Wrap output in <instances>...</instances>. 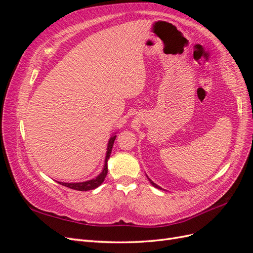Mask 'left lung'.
<instances>
[{
  "instance_id": "left-lung-1",
  "label": "left lung",
  "mask_w": 253,
  "mask_h": 253,
  "mask_svg": "<svg viewBox=\"0 0 253 253\" xmlns=\"http://www.w3.org/2000/svg\"><path fill=\"white\" fill-rule=\"evenodd\" d=\"M147 177H148V176H147ZM148 179H149V180H150V182L152 183V186H154L155 188H157V189H160V190H162V188H160L159 186H157V185H156V183H154V182H153V181H152V180H151V179H150L149 177H148Z\"/></svg>"
}]
</instances>
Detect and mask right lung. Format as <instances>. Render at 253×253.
<instances>
[{"instance_id":"obj_1","label":"right lung","mask_w":253,"mask_h":253,"mask_svg":"<svg viewBox=\"0 0 253 253\" xmlns=\"http://www.w3.org/2000/svg\"><path fill=\"white\" fill-rule=\"evenodd\" d=\"M116 139V135H113L108 143V151H106V156H105V160H104V167L102 172L99 174L96 178L90 179L87 181H83V182H59L62 186H65L67 188H71L74 190H78V191H88V190H93L96 189L97 187H99L103 182L106 174H108V160L111 156L112 153V149H113V144L114 141Z\"/></svg>"}]
</instances>
